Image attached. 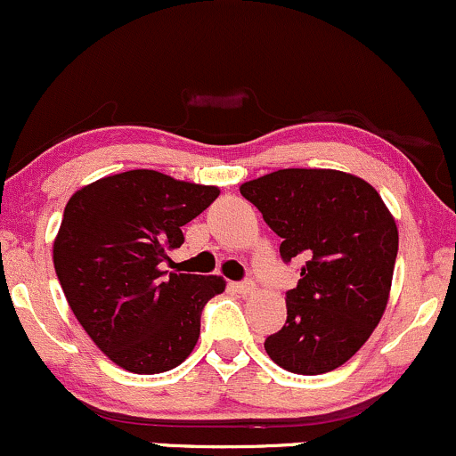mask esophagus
Wrapping results in <instances>:
<instances>
[{
  "label": "esophagus",
  "instance_id": "esophagus-1",
  "mask_svg": "<svg viewBox=\"0 0 456 456\" xmlns=\"http://www.w3.org/2000/svg\"><path fill=\"white\" fill-rule=\"evenodd\" d=\"M232 288L240 294H251L255 289V283L253 281H236V283H232Z\"/></svg>",
  "mask_w": 456,
  "mask_h": 456
}]
</instances>
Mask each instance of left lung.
Segmentation results:
<instances>
[{
    "label": "left lung",
    "instance_id": "obj_1",
    "mask_svg": "<svg viewBox=\"0 0 456 456\" xmlns=\"http://www.w3.org/2000/svg\"><path fill=\"white\" fill-rule=\"evenodd\" d=\"M283 240L285 264L305 259L288 289V318L264 348L294 374L346 363L381 320L398 255V229L379 192L331 168H283L240 186Z\"/></svg>",
    "mask_w": 456,
    "mask_h": 456
}]
</instances>
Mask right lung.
Masks as SVG:
<instances>
[{
    "label": "right lung",
    "mask_w": 456,
    "mask_h": 456,
    "mask_svg": "<svg viewBox=\"0 0 456 456\" xmlns=\"http://www.w3.org/2000/svg\"><path fill=\"white\" fill-rule=\"evenodd\" d=\"M218 188L158 171H127L77 190L64 208L53 266L75 318L117 366L136 374L177 368L201 333L220 277L162 270L182 227Z\"/></svg>",
    "instance_id": "right-lung-1"
}]
</instances>
